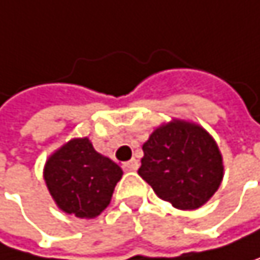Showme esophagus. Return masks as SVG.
<instances>
[{"mask_svg": "<svg viewBox=\"0 0 260 260\" xmlns=\"http://www.w3.org/2000/svg\"><path fill=\"white\" fill-rule=\"evenodd\" d=\"M121 168H123L124 171H136V170L139 168V161H137L136 158L129 160V161H124V163L121 165Z\"/></svg>", "mask_w": 260, "mask_h": 260, "instance_id": "34e87169", "label": "esophagus"}]
</instances>
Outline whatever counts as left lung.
Wrapping results in <instances>:
<instances>
[{"label": "left lung", "instance_id": "1", "mask_svg": "<svg viewBox=\"0 0 260 260\" xmlns=\"http://www.w3.org/2000/svg\"><path fill=\"white\" fill-rule=\"evenodd\" d=\"M139 174L177 210H197L219 189L222 154L202 126L183 120L161 124L143 143Z\"/></svg>", "mask_w": 260, "mask_h": 260}]
</instances>
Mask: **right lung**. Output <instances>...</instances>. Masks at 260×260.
<instances>
[{
	"mask_svg": "<svg viewBox=\"0 0 260 260\" xmlns=\"http://www.w3.org/2000/svg\"><path fill=\"white\" fill-rule=\"evenodd\" d=\"M123 171L87 137L72 139L46 161L44 180L58 208L80 219L97 217L111 202Z\"/></svg>",
	"mask_w": 260,
	"mask_h": 260,
	"instance_id": "add662e5",
	"label": "right lung"
}]
</instances>
